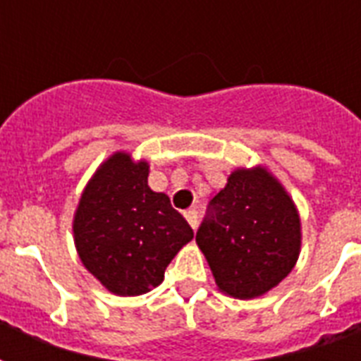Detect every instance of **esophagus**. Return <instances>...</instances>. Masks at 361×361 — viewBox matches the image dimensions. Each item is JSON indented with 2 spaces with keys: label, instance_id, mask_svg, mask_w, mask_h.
Listing matches in <instances>:
<instances>
[{
  "label": "esophagus",
  "instance_id": "esophagus-1",
  "mask_svg": "<svg viewBox=\"0 0 361 361\" xmlns=\"http://www.w3.org/2000/svg\"><path fill=\"white\" fill-rule=\"evenodd\" d=\"M183 215H185L187 222H189L190 226H192V228L198 226V211H196V209H187L185 213H183Z\"/></svg>",
  "mask_w": 361,
  "mask_h": 361
}]
</instances>
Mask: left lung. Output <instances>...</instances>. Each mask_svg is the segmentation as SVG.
Returning a JSON list of instances; mask_svg holds the SVG:
<instances>
[{"label": "left lung", "mask_w": 361, "mask_h": 361, "mask_svg": "<svg viewBox=\"0 0 361 361\" xmlns=\"http://www.w3.org/2000/svg\"><path fill=\"white\" fill-rule=\"evenodd\" d=\"M221 291L259 297L282 282L300 252V219L283 187L263 169L235 171L196 231Z\"/></svg>", "instance_id": "1"}]
</instances>
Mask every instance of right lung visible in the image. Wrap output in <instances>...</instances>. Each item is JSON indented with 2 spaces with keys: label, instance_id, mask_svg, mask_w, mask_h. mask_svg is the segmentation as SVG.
<instances>
[{
  "label": "right lung",
  "instance_id": "obj_1",
  "mask_svg": "<svg viewBox=\"0 0 361 361\" xmlns=\"http://www.w3.org/2000/svg\"><path fill=\"white\" fill-rule=\"evenodd\" d=\"M79 257L120 297L157 287L195 231L171 198L148 187V163L114 154L85 189L74 219Z\"/></svg>",
  "mask_w": 361,
  "mask_h": 361
}]
</instances>
